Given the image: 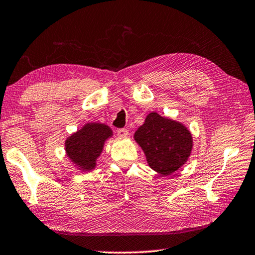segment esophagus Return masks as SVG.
I'll return each instance as SVG.
<instances>
[{"label":"esophagus","instance_id":"esophagus-1","mask_svg":"<svg viewBox=\"0 0 255 255\" xmlns=\"http://www.w3.org/2000/svg\"><path fill=\"white\" fill-rule=\"evenodd\" d=\"M117 135H118L120 138H125V137L128 136V130H127V129H125V128L118 129V130H117Z\"/></svg>","mask_w":255,"mask_h":255}]
</instances>
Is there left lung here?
I'll return each mask as SVG.
<instances>
[{"label":"left lung","mask_w":255,"mask_h":255,"mask_svg":"<svg viewBox=\"0 0 255 255\" xmlns=\"http://www.w3.org/2000/svg\"><path fill=\"white\" fill-rule=\"evenodd\" d=\"M134 138L149 167L163 176L183 167L193 149V137L187 127L156 112L148 113Z\"/></svg>","instance_id":"obj_1"}]
</instances>
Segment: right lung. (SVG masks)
<instances>
[{"label":"right lung","instance_id":"obj_1","mask_svg":"<svg viewBox=\"0 0 255 255\" xmlns=\"http://www.w3.org/2000/svg\"><path fill=\"white\" fill-rule=\"evenodd\" d=\"M112 135V129L106 124L87 123L66 139V154L78 170L91 171Z\"/></svg>","mask_w":255,"mask_h":255}]
</instances>
